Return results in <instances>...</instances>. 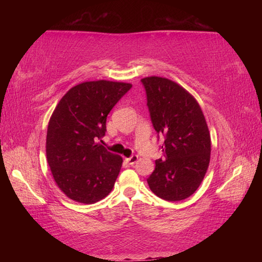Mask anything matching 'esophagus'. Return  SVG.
I'll use <instances>...</instances> for the list:
<instances>
[{
  "label": "esophagus",
  "mask_w": 262,
  "mask_h": 262,
  "mask_svg": "<svg viewBox=\"0 0 262 262\" xmlns=\"http://www.w3.org/2000/svg\"><path fill=\"white\" fill-rule=\"evenodd\" d=\"M127 163L129 164V165H134V164L139 161V156H136V155H134V156H130L129 158L126 159Z\"/></svg>",
  "instance_id": "esophagus-1"
}]
</instances>
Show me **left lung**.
Masks as SVG:
<instances>
[{
    "label": "left lung",
    "mask_w": 262,
    "mask_h": 262,
    "mask_svg": "<svg viewBox=\"0 0 262 262\" xmlns=\"http://www.w3.org/2000/svg\"><path fill=\"white\" fill-rule=\"evenodd\" d=\"M157 134L165 136L164 157L147 179L163 200L180 201L202 183L210 162V134L200 105L179 84L151 76L141 79Z\"/></svg>",
    "instance_id": "1"
}]
</instances>
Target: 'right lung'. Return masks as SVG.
Returning a JSON list of instances; mask_svg holds the SVG:
<instances>
[{
    "label": "right lung",
    "instance_id": "right-lung-1",
    "mask_svg": "<svg viewBox=\"0 0 262 262\" xmlns=\"http://www.w3.org/2000/svg\"><path fill=\"white\" fill-rule=\"evenodd\" d=\"M132 84L84 82L62 97L47 128L46 155L53 178L69 199L91 205L107 196L122 165L119 155L97 141L106 118Z\"/></svg>",
    "mask_w": 262,
    "mask_h": 262
}]
</instances>
